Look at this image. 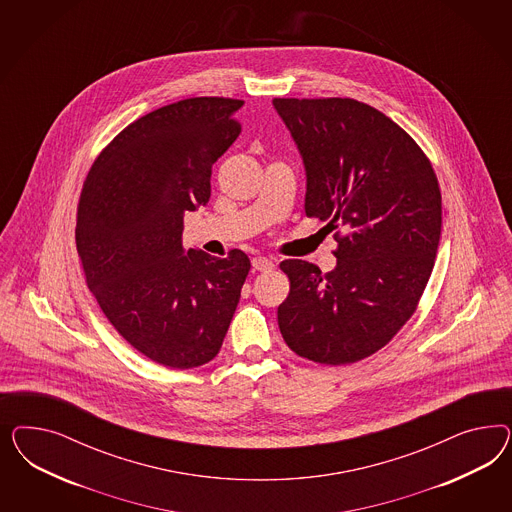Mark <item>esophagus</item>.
Instances as JSON below:
<instances>
[{"mask_svg":"<svg viewBox=\"0 0 512 512\" xmlns=\"http://www.w3.org/2000/svg\"><path fill=\"white\" fill-rule=\"evenodd\" d=\"M253 270H257V272H268V270H272L276 264L272 259H268V257H255L253 261Z\"/></svg>","mask_w":512,"mask_h":512,"instance_id":"esophagus-1","label":"esophagus"}]
</instances>
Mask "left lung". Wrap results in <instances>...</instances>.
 <instances>
[{
  "label": "left lung",
  "mask_w": 512,
  "mask_h": 512,
  "mask_svg": "<svg viewBox=\"0 0 512 512\" xmlns=\"http://www.w3.org/2000/svg\"><path fill=\"white\" fill-rule=\"evenodd\" d=\"M306 169V216L338 233V264L287 259L278 308L285 343L326 366L383 349L419 306L441 236V191L430 159L400 125L349 97H276Z\"/></svg>",
  "instance_id": "8db88e82"
}]
</instances>
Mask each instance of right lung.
<instances>
[{"mask_svg":"<svg viewBox=\"0 0 512 512\" xmlns=\"http://www.w3.org/2000/svg\"><path fill=\"white\" fill-rule=\"evenodd\" d=\"M244 105L189 97L120 131L97 155L77 208V251L99 308L131 347L174 370L216 357L248 278V255L182 248L184 214L210 199L212 165Z\"/></svg>","mask_w":512,"mask_h":512,"instance_id":"1","label":"right lung"}]
</instances>
